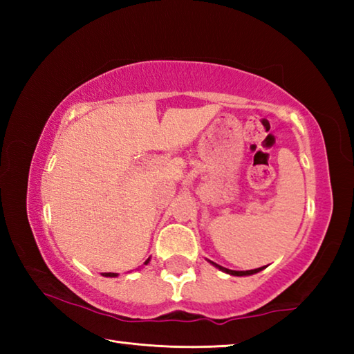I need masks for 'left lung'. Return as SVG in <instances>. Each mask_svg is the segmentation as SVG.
Segmentation results:
<instances>
[{"mask_svg": "<svg viewBox=\"0 0 354 354\" xmlns=\"http://www.w3.org/2000/svg\"><path fill=\"white\" fill-rule=\"evenodd\" d=\"M209 262H211L214 267H217L218 270L225 272V273H227V274H232V277H250V274L259 273L261 270H263V268H266V267H259V268H253V270H243V272H237V270H230V268H225V267H221V266H218V263H215V262H212V261H209Z\"/></svg>", "mask_w": 354, "mask_h": 354, "instance_id": "obj_1", "label": "left lung"}]
</instances>
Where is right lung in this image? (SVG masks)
Here are the masks:
<instances>
[{
  "label": "right lung",
  "instance_id": "obj_1",
  "mask_svg": "<svg viewBox=\"0 0 354 354\" xmlns=\"http://www.w3.org/2000/svg\"><path fill=\"white\" fill-rule=\"evenodd\" d=\"M148 262H149V257H148V259H147L145 262H143V266H147ZM101 274H103V277H107V278H115V277H118L117 273H101Z\"/></svg>",
  "mask_w": 354,
  "mask_h": 354
}]
</instances>
